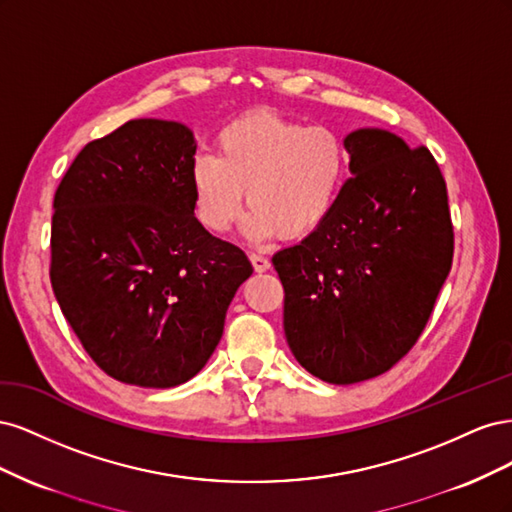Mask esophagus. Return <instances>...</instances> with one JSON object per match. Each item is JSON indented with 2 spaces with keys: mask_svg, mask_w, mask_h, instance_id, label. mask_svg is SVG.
<instances>
[{
  "mask_svg": "<svg viewBox=\"0 0 512 512\" xmlns=\"http://www.w3.org/2000/svg\"><path fill=\"white\" fill-rule=\"evenodd\" d=\"M250 260H252V265H254V271H256V273H265V271L271 269V260H269L267 256L252 252V254H250Z\"/></svg>",
  "mask_w": 512,
  "mask_h": 512,
  "instance_id": "34e87169",
  "label": "esophagus"
}]
</instances>
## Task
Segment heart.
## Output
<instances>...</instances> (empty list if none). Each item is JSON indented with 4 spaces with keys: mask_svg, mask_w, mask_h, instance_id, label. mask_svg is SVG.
<instances>
[{
    "mask_svg": "<svg viewBox=\"0 0 512 512\" xmlns=\"http://www.w3.org/2000/svg\"><path fill=\"white\" fill-rule=\"evenodd\" d=\"M350 177L342 132L305 126L269 108L250 111L215 136V158L190 166L196 220L209 232L228 230L245 203L252 239H303L331 218Z\"/></svg>",
    "mask_w": 512,
    "mask_h": 512,
    "instance_id": "heart-1",
    "label": "heart"
}]
</instances>
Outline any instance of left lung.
Listing matches in <instances>:
<instances>
[{
	"label": "left lung",
	"instance_id": "1",
	"mask_svg": "<svg viewBox=\"0 0 512 512\" xmlns=\"http://www.w3.org/2000/svg\"><path fill=\"white\" fill-rule=\"evenodd\" d=\"M352 175L331 218L273 256L288 346L331 384L376 378L414 348L453 265L442 170L384 130L346 138Z\"/></svg>",
	"mask_w": 512,
	"mask_h": 512
}]
</instances>
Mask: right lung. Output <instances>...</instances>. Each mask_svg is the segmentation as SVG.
I'll return each instance as SVG.
<instances>
[{
	"label": "right lung",
	"mask_w": 512,
	"mask_h": 512,
	"mask_svg": "<svg viewBox=\"0 0 512 512\" xmlns=\"http://www.w3.org/2000/svg\"><path fill=\"white\" fill-rule=\"evenodd\" d=\"M196 143L175 121L132 119L87 143L57 185L51 286L111 378L170 389L205 367L252 265L194 218Z\"/></svg>",
	"instance_id": "1"
}]
</instances>
